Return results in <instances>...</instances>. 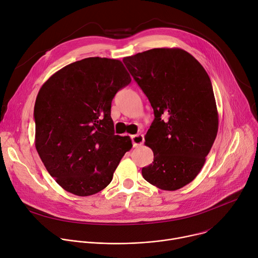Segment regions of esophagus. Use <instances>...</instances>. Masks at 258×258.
I'll use <instances>...</instances> for the list:
<instances>
[{
    "instance_id": "esophagus-1",
    "label": "esophagus",
    "mask_w": 258,
    "mask_h": 258,
    "mask_svg": "<svg viewBox=\"0 0 258 258\" xmlns=\"http://www.w3.org/2000/svg\"><path fill=\"white\" fill-rule=\"evenodd\" d=\"M132 141H133V146L135 148H138V147H141L144 143V136L141 134L135 135L132 137Z\"/></svg>"
}]
</instances>
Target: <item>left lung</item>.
Here are the masks:
<instances>
[{
	"instance_id": "left-lung-1",
	"label": "left lung",
	"mask_w": 258,
	"mask_h": 258,
	"mask_svg": "<svg viewBox=\"0 0 258 258\" xmlns=\"http://www.w3.org/2000/svg\"><path fill=\"white\" fill-rule=\"evenodd\" d=\"M122 61L154 110L145 136L154 161L142 168L143 177L161 190L185 187L202 169L218 131L207 72L178 48L151 49Z\"/></svg>"
}]
</instances>
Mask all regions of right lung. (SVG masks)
<instances>
[{
  "label": "right lung",
  "mask_w": 258,
  "mask_h": 258,
  "mask_svg": "<svg viewBox=\"0 0 258 258\" xmlns=\"http://www.w3.org/2000/svg\"><path fill=\"white\" fill-rule=\"evenodd\" d=\"M132 79L120 60L91 57L61 68L42 86L34 105V144L46 169L77 196L105 189L128 136L114 135L111 102Z\"/></svg>",
  "instance_id": "right-lung-1"
}]
</instances>
